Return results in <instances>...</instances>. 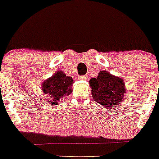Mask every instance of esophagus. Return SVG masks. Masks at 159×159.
<instances>
[{
	"label": "esophagus",
	"instance_id": "obj_1",
	"mask_svg": "<svg viewBox=\"0 0 159 159\" xmlns=\"http://www.w3.org/2000/svg\"><path fill=\"white\" fill-rule=\"evenodd\" d=\"M87 75H84V76H80V77H78V79L80 80H85L87 79Z\"/></svg>",
	"mask_w": 159,
	"mask_h": 159
}]
</instances>
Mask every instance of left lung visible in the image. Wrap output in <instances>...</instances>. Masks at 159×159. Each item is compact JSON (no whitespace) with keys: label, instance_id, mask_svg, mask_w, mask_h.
<instances>
[{"label":"left lung","instance_id":"obj_1","mask_svg":"<svg viewBox=\"0 0 159 159\" xmlns=\"http://www.w3.org/2000/svg\"><path fill=\"white\" fill-rule=\"evenodd\" d=\"M89 86L93 100L104 108L110 110L123 102L126 92L123 78L106 70H101L97 78H91Z\"/></svg>","mask_w":159,"mask_h":159}]
</instances>
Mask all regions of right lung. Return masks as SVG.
<instances>
[{"instance_id":"add662e5","label":"right lung","mask_w":159,"mask_h":159,"mask_svg":"<svg viewBox=\"0 0 159 159\" xmlns=\"http://www.w3.org/2000/svg\"><path fill=\"white\" fill-rule=\"evenodd\" d=\"M73 84L74 80L71 77L66 75L61 70L57 71L41 83V90L45 95L44 101L52 106L58 105L72 93Z\"/></svg>"}]
</instances>
